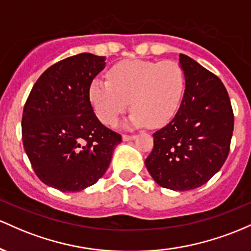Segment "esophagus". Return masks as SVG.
Here are the masks:
<instances>
[{
	"label": "esophagus",
	"mask_w": 251,
	"mask_h": 251,
	"mask_svg": "<svg viewBox=\"0 0 251 251\" xmlns=\"http://www.w3.org/2000/svg\"><path fill=\"white\" fill-rule=\"evenodd\" d=\"M122 139H123V141H131V140L136 139V135H126V134H125L122 136Z\"/></svg>",
	"instance_id": "obj_1"
}]
</instances>
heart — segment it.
<instances>
[{"mask_svg":"<svg viewBox=\"0 0 251 251\" xmlns=\"http://www.w3.org/2000/svg\"><path fill=\"white\" fill-rule=\"evenodd\" d=\"M108 78L94 79L89 89L92 108L106 126L116 125L129 104L133 126H165L179 110L186 88L184 70L174 60H123L111 67Z\"/></svg>","mask_w":251,"mask_h":251,"instance_id":"heart-1","label":"heart"}]
</instances>
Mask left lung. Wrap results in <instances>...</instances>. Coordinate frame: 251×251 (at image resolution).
<instances>
[{
	"mask_svg": "<svg viewBox=\"0 0 251 251\" xmlns=\"http://www.w3.org/2000/svg\"><path fill=\"white\" fill-rule=\"evenodd\" d=\"M186 88L173 120L153 134L146 167L161 187L188 191L207 182L229 155L233 111L222 80L185 54Z\"/></svg>",
	"mask_w": 251,
	"mask_h": 251,
	"instance_id": "1",
	"label": "left lung"
}]
</instances>
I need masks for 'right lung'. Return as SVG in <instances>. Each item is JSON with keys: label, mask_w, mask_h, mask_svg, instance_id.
Returning a JSON list of instances; mask_svg holds the SVG:
<instances>
[{"label": "right lung", "mask_w": 251, "mask_h": 251, "mask_svg": "<svg viewBox=\"0 0 251 251\" xmlns=\"http://www.w3.org/2000/svg\"><path fill=\"white\" fill-rule=\"evenodd\" d=\"M105 58L91 53L69 57L40 75L22 114V142L44 184L78 192L96 184L108 170L122 136L103 126L89 97Z\"/></svg>", "instance_id": "1"}]
</instances>
